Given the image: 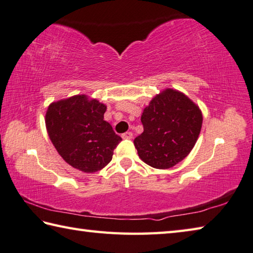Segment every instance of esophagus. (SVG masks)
<instances>
[{
  "label": "esophagus",
  "instance_id": "esophagus-1",
  "mask_svg": "<svg viewBox=\"0 0 253 253\" xmlns=\"http://www.w3.org/2000/svg\"><path fill=\"white\" fill-rule=\"evenodd\" d=\"M122 137H123V139H126V140H131L132 137H133V133H132V132H126V133H123Z\"/></svg>",
  "mask_w": 253,
  "mask_h": 253
}]
</instances>
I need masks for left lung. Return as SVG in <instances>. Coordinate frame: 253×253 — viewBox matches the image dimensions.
Listing matches in <instances>:
<instances>
[{
	"label": "left lung",
	"instance_id": "8db88e82",
	"mask_svg": "<svg viewBox=\"0 0 253 253\" xmlns=\"http://www.w3.org/2000/svg\"><path fill=\"white\" fill-rule=\"evenodd\" d=\"M144 131L134 139L143 162L154 169L173 168L183 161L201 133L203 116L184 93L166 89L142 113Z\"/></svg>",
	"mask_w": 253,
	"mask_h": 253
}]
</instances>
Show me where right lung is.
Masks as SVG:
<instances>
[{
    "label": "right lung",
    "instance_id": "add662e5",
    "mask_svg": "<svg viewBox=\"0 0 253 253\" xmlns=\"http://www.w3.org/2000/svg\"><path fill=\"white\" fill-rule=\"evenodd\" d=\"M107 110L98 100L75 96L51 103L46 113L50 141L69 165L84 173L103 169L122 139L103 120Z\"/></svg>",
    "mask_w": 253,
    "mask_h": 253
}]
</instances>
